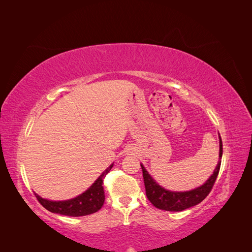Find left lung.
<instances>
[{
  "label": "left lung",
  "mask_w": 252,
  "mask_h": 252,
  "mask_svg": "<svg viewBox=\"0 0 252 252\" xmlns=\"http://www.w3.org/2000/svg\"><path fill=\"white\" fill-rule=\"evenodd\" d=\"M219 138H220V155H219V162L215 171H213L211 177L206 181L202 186L190 190V191L177 192V191H170V190H166L162 186H159L158 183L150 177V174L147 172L146 169H145V167L141 164L147 199L151 202V204L154 205L155 207L162 210H166V211H182L201 203L205 197L209 194L218 178L220 162H222L223 144H222V139H220V135Z\"/></svg>",
  "instance_id": "left-lung-1"
}]
</instances>
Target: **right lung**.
Returning <instances> with one entry per match:
<instances>
[{
  "label": "right lung",
  "mask_w": 252,
  "mask_h": 252,
  "mask_svg": "<svg viewBox=\"0 0 252 252\" xmlns=\"http://www.w3.org/2000/svg\"><path fill=\"white\" fill-rule=\"evenodd\" d=\"M113 164H111L107 169H106L97 180L91 185L85 192L78 195L77 197L67 201H49L43 199L36 193L35 196L37 201L46 208L48 211L53 213H59V215L68 216V217H82L88 216L91 213H94L102 208L105 201V192L103 188V181L110 169L112 168Z\"/></svg>",
  "instance_id": "obj_1"
}]
</instances>
